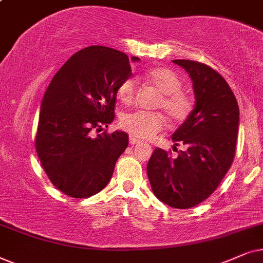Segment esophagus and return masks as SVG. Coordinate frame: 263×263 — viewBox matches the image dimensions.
<instances>
[{"label":"esophagus","instance_id":"1","mask_svg":"<svg viewBox=\"0 0 263 263\" xmlns=\"http://www.w3.org/2000/svg\"><path fill=\"white\" fill-rule=\"evenodd\" d=\"M138 143H141L138 141V139H136L134 137H129V144L131 145H135V144H138Z\"/></svg>","mask_w":263,"mask_h":263}]
</instances>
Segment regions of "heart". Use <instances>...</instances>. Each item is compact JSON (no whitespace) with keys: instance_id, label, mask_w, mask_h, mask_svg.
I'll return each mask as SVG.
<instances>
[{"instance_id":"obj_1","label":"heart","mask_w":263,"mask_h":263,"mask_svg":"<svg viewBox=\"0 0 263 263\" xmlns=\"http://www.w3.org/2000/svg\"><path fill=\"white\" fill-rule=\"evenodd\" d=\"M143 78L161 92V99L157 101L156 106L162 108L171 120L183 121L187 118L192 109V102L186 93L180 91L183 83L172 69L166 67L152 68L143 74ZM136 89L137 85L134 78L125 79L118 90L121 102L125 104L132 103ZM120 125L131 135V137L145 139L161 131L166 125V120L160 113L136 110L122 115Z\"/></svg>"}]
</instances>
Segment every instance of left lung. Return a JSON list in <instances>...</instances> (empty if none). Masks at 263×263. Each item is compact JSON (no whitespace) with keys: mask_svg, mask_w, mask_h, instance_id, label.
Masks as SVG:
<instances>
[{"mask_svg":"<svg viewBox=\"0 0 263 263\" xmlns=\"http://www.w3.org/2000/svg\"><path fill=\"white\" fill-rule=\"evenodd\" d=\"M189 73L195 107L172 135L183 144L176 159L156 148L146 173L154 195L178 209H187L208 198L233 162L239 126V108L229 84L209 66L173 60Z\"/></svg>","mask_w":263,"mask_h":263,"instance_id":"1","label":"left lung"}]
</instances>
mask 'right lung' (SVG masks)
Instances as JSON below:
<instances>
[{"label": "right lung", "instance_id": "obj_1", "mask_svg": "<svg viewBox=\"0 0 263 263\" xmlns=\"http://www.w3.org/2000/svg\"><path fill=\"white\" fill-rule=\"evenodd\" d=\"M131 60L113 48L92 45L68 59L41 103L36 150L49 179L65 195L86 198L109 183L115 162L128 145L124 131L92 136L114 120L120 84Z\"/></svg>", "mask_w": 263, "mask_h": 263}]
</instances>
